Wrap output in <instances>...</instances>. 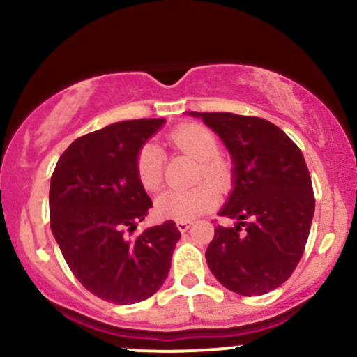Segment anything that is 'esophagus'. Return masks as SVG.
<instances>
[{
	"label": "esophagus",
	"instance_id": "obj_1",
	"mask_svg": "<svg viewBox=\"0 0 357 357\" xmlns=\"http://www.w3.org/2000/svg\"><path fill=\"white\" fill-rule=\"evenodd\" d=\"M176 226H178L179 231L185 233V231H188V228H190V226H192V222H188V221H178V222H176Z\"/></svg>",
	"mask_w": 357,
	"mask_h": 357
}]
</instances>
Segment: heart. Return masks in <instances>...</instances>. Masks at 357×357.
Wrapping results in <instances>:
<instances>
[{
  "label": "heart",
  "mask_w": 357,
  "mask_h": 357,
  "mask_svg": "<svg viewBox=\"0 0 357 357\" xmlns=\"http://www.w3.org/2000/svg\"><path fill=\"white\" fill-rule=\"evenodd\" d=\"M167 142L185 155L199 162L195 183L200 185L190 192H165L158 197L155 211L160 218L174 221H193L211 211L218 202V192H225L231 183V165L219 155V139L215 132L200 122L181 124L169 132ZM136 176L146 192H157L164 181V155L152 143L142 146L136 155Z\"/></svg>",
  "instance_id": "obj_1"
}]
</instances>
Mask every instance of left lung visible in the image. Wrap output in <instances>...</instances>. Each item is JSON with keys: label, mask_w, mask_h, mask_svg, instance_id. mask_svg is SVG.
I'll return each mask as SVG.
<instances>
[{"label": "left lung", "mask_w": 357, "mask_h": 357, "mask_svg": "<svg viewBox=\"0 0 357 357\" xmlns=\"http://www.w3.org/2000/svg\"><path fill=\"white\" fill-rule=\"evenodd\" d=\"M219 135L233 158V188L205 252L222 287L240 295L278 289L297 268L314 215L311 176L301 149L273 122L229 112H192Z\"/></svg>", "instance_id": "obj_1"}]
</instances>
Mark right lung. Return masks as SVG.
Segmentation results:
<instances>
[{
    "label": "right lung",
    "mask_w": 357,
    "mask_h": 357,
    "mask_svg": "<svg viewBox=\"0 0 357 357\" xmlns=\"http://www.w3.org/2000/svg\"><path fill=\"white\" fill-rule=\"evenodd\" d=\"M162 124L164 119L122 121L81 136L52 174L53 236L81 285L112 304L152 297L181 236L174 221L132 236L153 205L136 176V155Z\"/></svg>",
    "instance_id": "obj_1"
}]
</instances>
